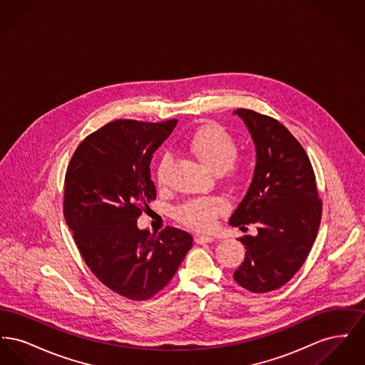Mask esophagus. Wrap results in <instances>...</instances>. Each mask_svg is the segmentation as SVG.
I'll list each match as a JSON object with an SVG mask.
<instances>
[{
    "label": "esophagus",
    "instance_id": "esophagus-1",
    "mask_svg": "<svg viewBox=\"0 0 365 365\" xmlns=\"http://www.w3.org/2000/svg\"><path fill=\"white\" fill-rule=\"evenodd\" d=\"M213 241V237L210 235H197L195 237V242L202 245V243L212 242Z\"/></svg>",
    "mask_w": 365,
    "mask_h": 365
}]
</instances>
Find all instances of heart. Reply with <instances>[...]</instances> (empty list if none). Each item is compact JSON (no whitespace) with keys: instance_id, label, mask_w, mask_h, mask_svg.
<instances>
[{"instance_id":"1","label":"heart","mask_w":365,"mask_h":365,"mask_svg":"<svg viewBox=\"0 0 365 365\" xmlns=\"http://www.w3.org/2000/svg\"><path fill=\"white\" fill-rule=\"evenodd\" d=\"M189 148L208 170L215 174L228 173L237 158V143L226 130L217 124L201 127L189 142ZM171 167V156L164 155L157 164L156 179L158 185H164ZM228 202L222 197L194 198L176 209V217L183 225L194 230H210L215 226L217 216L226 213Z\"/></svg>"}]
</instances>
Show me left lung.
<instances>
[{"label": "left lung", "mask_w": 365, "mask_h": 365, "mask_svg": "<svg viewBox=\"0 0 365 365\" xmlns=\"http://www.w3.org/2000/svg\"><path fill=\"white\" fill-rule=\"evenodd\" d=\"M232 115L250 134L256 167L228 223L257 225L255 237L240 240L246 252L234 279L249 292L267 293L287 283L307 260L320 226L322 202L311 161L283 124L242 108Z\"/></svg>", "instance_id": "obj_1"}]
</instances>
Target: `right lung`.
<instances>
[{
    "instance_id": "right-lung-1",
    "label": "right lung",
    "mask_w": 365,
    "mask_h": 365,
    "mask_svg": "<svg viewBox=\"0 0 365 365\" xmlns=\"http://www.w3.org/2000/svg\"><path fill=\"white\" fill-rule=\"evenodd\" d=\"M178 120H115L88 135L66 174L64 217L91 272L115 293L148 299L164 289L192 246L186 231L137 226L156 198L150 161Z\"/></svg>"
}]
</instances>
